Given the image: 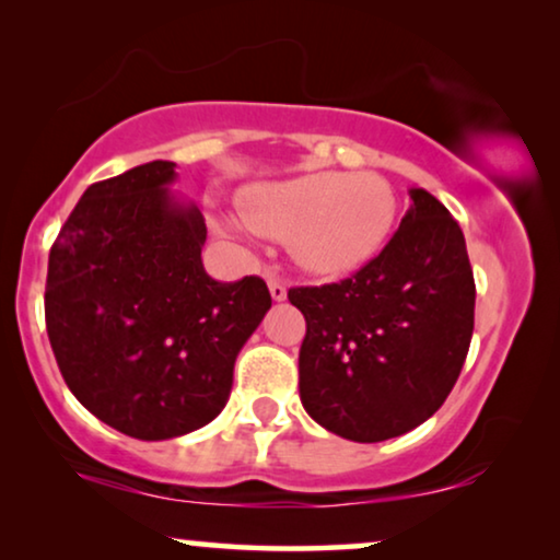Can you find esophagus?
<instances>
[{"instance_id":"obj_1","label":"esophagus","mask_w":560,"mask_h":560,"mask_svg":"<svg viewBox=\"0 0 560 560\" xmlns=\"http://www.w3.org/2000/svg\"><path fill=\"white\" fill-rule=\"evenodd\" d=\"M267 288H270L272 301H285V298H288L285 282H282L275 272H267Z\"/></svg>"}]
</instances>
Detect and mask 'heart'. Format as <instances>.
I'll return each instance as SVG.
<instances>
[{
	"mask_svg": "<svg viewBox=\"0 0 560 560\" xmlns=\"http://www.w3.org/2000/svg\"><path fill=\"white\" fill-rule=\"evenodd\" d=\"M240 213L252 232L293 244L303 270L336 278L380 255L393 234L397 198L374 173L320 171L244 188ZM217 226L234 240H249L234 217H219Z\"/></svg>",
	"mask_w": 560,
	"mask_h": 560,
	"instance_id": "obj_1",
	"label": "heart"
}]
</instances>
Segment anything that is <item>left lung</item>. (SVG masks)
I'll use <instances>...</instances> for the list:
<instances>
[{
	"mask_svg": "<svg viewBox=\"0 0 560 560\" xmlns=\"http://www.w3.org/2000/svg\"><path fill=\"white\" fill-rule=\"evenodd\" d=\"M372 262L341 282L290 288L305 316L301 402L341 439L377 443L441 408L474 331V272L462 226L423 188Z\"/></svg>",
	"mask_w": 560,
	"mask_h": 560,
	"instance_id": "obj_1",
	"label": "left lung"
}]
</instances>
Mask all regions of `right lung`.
Listing matches in <instances>:
<instances>
[{
    "label": "right lung",
    "mask_w": 560,
    "mask_h": 560,
    "mask_svg": "<svg viewBox=\"0 0 560 560\" xmlns=\"http://www.w3.org/2000/svg\"><path fill=\"white\" fill-rule=\"evenodd\" d=\"M152 160L83 190L48 259L45 326L83 408L140 441L198 431L224 410L234 362L270 311L262 278L206 275V221Z\"/></svg>",
    "instance_id": "obj_1"
}]
</instances>
